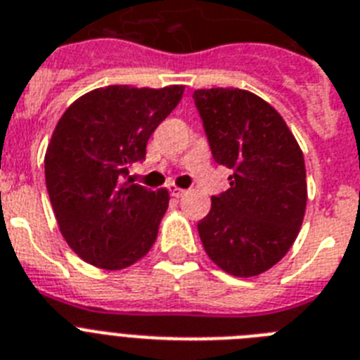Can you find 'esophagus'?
I'll return each mask as SVG.
<instances>
[{
    "instance_id": "34e87169",
    "label": "esophagus",
    "mask_w": 360,
    "mask_h": 360,
    "mask_svg": "<svg viewBox=\"0 0 360 360\" xmlns=\"http://www.w3.org/2000/svg\"><path fill=\"white\" fill-rule=\"evenodd\" d=\"M185 192L186 190L179 188V186H175V185L170 186V194L174 195V198H183V195H185Z\"/></svg>"
}]
</instances>
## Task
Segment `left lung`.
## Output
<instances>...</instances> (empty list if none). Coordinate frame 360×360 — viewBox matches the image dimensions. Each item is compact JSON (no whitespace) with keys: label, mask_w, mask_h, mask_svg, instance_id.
<instances>
[{"label":"left lung","mask_w":360,"mask_h":360,"mask_svg":"<svg viewBox=\"0 0 360 360\" xmlns=\"http://www.w3.org/2000/svg\"><path fill=\"white\" fill-rule=\"evenodd\" d=\"M214 161L231 168V188L212 195L198 223L208 258L232 276L276 265L295 243L307 203L306 165L282 115L236 87L194 91Z\"/></svg>","instance_id":"1"}]
</instances>
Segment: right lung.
Returning <instances> with one entry per match:
<instances>
[{"instance_id":"right-lung-1","label":"right lung","mask_w":360,"mask_h":360,"mask_svg":"<svg viewBox=\"0 0 360 360\" xmlns=\"http://www.w3.org/2000/svg\"><path fill=\"white\" fill-rule=\"evenodd\" d=\"M185 86L98 87L69 105L45 152V185L68 245L84 262L119 271L148 255L168 190L134 183L129 166L179 104Z\"/></svg>"}]
</instances>
